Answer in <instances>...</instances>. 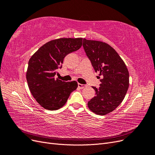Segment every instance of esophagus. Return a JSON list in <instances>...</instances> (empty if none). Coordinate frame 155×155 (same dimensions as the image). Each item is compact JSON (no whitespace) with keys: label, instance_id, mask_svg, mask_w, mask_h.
Instances as JSON below:
<instances>
[{"label":"esophagus","instance_id":"1","mask_svg":"<svg viewBox=\"0 0 155 155\" xmlns=\"http://www.w3.org/2000/svg\"><path fill=\"white\" fill-rule=\"evenodd\" d=\"M86 87V85H83V84H80V83H78V87L79 88H81V89H82V88H84Z\"/></svg>","mask_w":155,"mask_h":155}]
</instances>
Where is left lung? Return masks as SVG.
<instances>
[{
  "label": "left lung",
  "instance_id": "8db88e82",
  "mask_svg": "<svg viewBox=\"0 0 155 155\" xmlns=\"http://www.w3.org/2000/svg\"><path fill=\"white\" fill-rule=\"evenodd\" d=\"M83 46L95 72H100L102 76L100 87H92L96 96L88 102V107L94 113L105 115L116 109L124 99L129 85L128 69L107 43L83 39Z\"/></svg>",
  "mask_w": 155,
  "mask_h": 155
}]
</instances>
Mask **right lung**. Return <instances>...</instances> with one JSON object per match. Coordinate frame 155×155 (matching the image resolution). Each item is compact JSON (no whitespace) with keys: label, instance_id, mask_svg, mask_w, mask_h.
I'll return each mask as SVG.
<instances>
[{"label":"right lung","instance_id":"1","mask_svg":"<svg viewBox=\"0 0 155 155\" xmlns=\"http://www.w3.org/2000/svg\"><path fill=\"white\" fill-rule=\"evenodd\" d=\"M83 38H60L40 47L29 60L26 72L28 85L37 102L45 109H59L66 104L78 83L62 81L55 76L62 67L65 56L82 46Z\"/></svg>","mask_w":155,"mask_h":155}]
</instances>
